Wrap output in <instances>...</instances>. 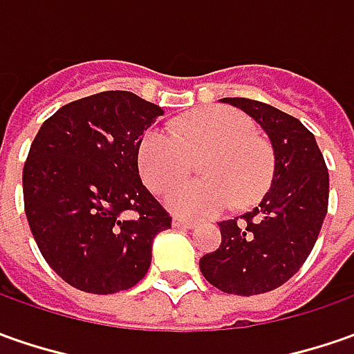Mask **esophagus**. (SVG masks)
Listing matches in <instances>:
<instances>
[{"instance_id":"1","label":"esophagus","mask_w":354,"mask_h":354,"mask_svg":"<svg viewBox=\"0 0 354 354\" xmlns=\"http://www.w3.org/2000/svg\"><path fill=\"white\" fill-rule=\"evenodd\" d=\"M194 225H196L194 221L182 219V217H174V219H172V227H174V229H192Z\"/></svg>"}]
</instances>
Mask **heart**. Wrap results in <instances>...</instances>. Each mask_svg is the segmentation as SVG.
<instances>
[{
  "label": "heart",
  "mask_w": 354,
  "mask_h": 354,
  "mask_svg": "<svg viewBox=\"0 0 354 354\" xmlns=\"http://www.w3.org/2000/svg\"><path fill=\"white\" fill-rule=\"evenodd\" d=\"M176 132L149 129L139 142L137 162L142 182L153 192H165L189 172L192 158L203 154L200 176L168 189L165 205L189 219L214 217L233 200L247 205L270 186L274 156L270 147L254 137L249 117L229 107L192 111L176 121Z\"/></svg>",
  "instance_id": "obj_1"
}]
</instances>
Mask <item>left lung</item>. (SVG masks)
<instances>
[{
	"label": "left lung",
	"mask_w": 354,
	"mask_h": 354,
	"mask_svg": "<svg viewBox=\"0 0 354 354\" xmlns=\"http://www.w3.org/2000/svg\"><path fill=\"white\" fill-rule=\"evenodd\" d=\"M252 117L274 151L270 189L257 207L219 223L221 245L200 259L205 280L237 296L282 286L301 268L322 231L329 201V172L315 137L272 105L223 97Z\"/></svg>",
	"instance_id": "8db88e82"
}]
</instances>
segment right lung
I'll return each instance as SVG.
<instances>
[{
	"label": "right lung",
	"instance_id": "obj_1",
	"mask_svg": "<svg viewBox=\"0 0 354 354\" xmlns=\"http://www.w3.org/2000/svg\"><path fill=\"white\" fill-rule=\"evenodd\" d=\"M160 115L135 93L102 92L39 129L23 168L25 214L44 261L70 286L115 294L147 274L154 237L172 221L137 162L142 133Z\"/></svg>",
	"mask_w": 354,
	"mask_h": 354
}]
</instances>
